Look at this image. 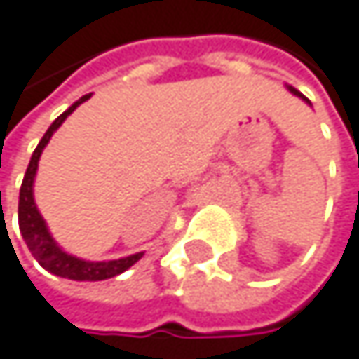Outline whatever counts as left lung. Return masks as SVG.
I'll return each instance as SVG.
<instances>
[{"mask_svg": "<svg viewBox=\"0 0 359 359\" xmlns=\"http://www.w3.org/2000/svg\"><path fill=\"white\" fill-rule=\"evenodd\" d=\"M288 90H290V92H292V94H297V96H301V98H303V100H307V102H309V98H305V96H303V94H301V92H299V90H297V88H292V86H288Z\"/></svg>", "mask_w": 359, "mask_h": 359, "instance_id": "left-lung-1", "label": "left lung"}]
</instances>
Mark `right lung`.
I'll list each match as a JSON object with an SVG mask.
<instances>
[{
    "label": "right lung",
    "instance_id": "add662e5",
    "mask_svg": "<svg viewBox=\"0 0 359 359\" xmlns=\"http://www.w3.org/2000/svg\"><path fill=\"white\" fill-rule=\"evenodd\" d=\"M88 98H90V94L81 96L77 102H73L62 115H58L52 121V126L48 128V132L43 134V138L39 140L37 149L31 155L29 168L25 172L22 185H20V198H18V225H20V233H22V238H25L31 255L50 273L60 276V278H69V280H77V282H98V280L115 278V276L123 273L128 267H132L142 257V252H138V255H130L126 259L102 261V263H90V261H81L77 257H71V255L62 252L58 248V244L52 240V236H50V231H48V227H46V223H43L37 206H35V200H33V181H35L39 155H41L43 147L48 144V140L52 138L54 130H58V126L67 119V115H71L75 111V107L81 104Z\"/></svg>",
    "mask_w": 359,
    "mask_h": 359
}]
</instances>
